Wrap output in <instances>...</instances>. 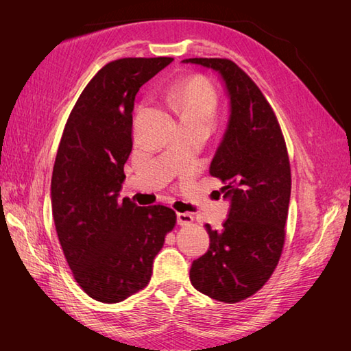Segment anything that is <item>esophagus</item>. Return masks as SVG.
I'll return each instance as SVG.
<instances>
[{"instance_id":"esophagus-1","label":"esophagus","mask_w":351,"mask_h":351,"mask_svg":"<svg viewBox=\"0 0 351 351\" xmlns=\"http://www.w3.org/2000/svg\"><path fill=\"white\" fill-rule=\"evenodd\" d=\"M193 221V215L190 213H176V223L181 226H187Z\"/></svg>"}]
</instances>
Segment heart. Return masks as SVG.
Here are the masks:
<instances>
[{
  "instance_id": "b5f03b06",
  "label": "heart",
  "mask_w": 351,
  "mask_h": 351,
  "mask_svg": "<svg viewBox=\"0 0 351 351\" xmlns=\"http://www.w3.org/2000/svg\"><path fill=\"white\" fill-rule=\"evenodd\" d=\"M171 99L181 110L182 117L205 119L213 122L217 95L206 80L190 78L182 81L171 92Z\"/></svg>"
}]
</instances>
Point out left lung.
<instances>
[{
    "label": "left lung",
    "instance_id": "left-lung-1",
    "mask_svg": "<svg viewBox=\"0 0 351 351\" xmlns=\"http://www.w3.org/2000/svg\"><path fill=\"white\" fill-rule=\"evenodd\" d=\"M217 73L229 119L210 173L225 182L229 214L210 234V249L193 261L191 285L214 300L237 303L263 288L279 263L291 196V169L270 104L258 86L226 58H187Z\"/></svg>",
    "mask_w": 351,
    "mask_h": 351
}]
</instances>
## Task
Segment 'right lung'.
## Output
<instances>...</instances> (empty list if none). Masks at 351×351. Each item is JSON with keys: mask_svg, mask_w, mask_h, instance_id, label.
I'll return each mask as SVG.
<instances>
[{"mask_svg": "<svg viewBox=\"0 0 351 351\" xmlns=\"http://www.w3.org/2000/svg\"><path fill=\"white\" fill-rule=\"evenodd\" d=\"M173 58H121L96 73L71 111L51 180L52 217L73 278L84 293L117 303L151 280L164 237L176 223L164 205L119 200L132 149L140 87Z\"/></svg>", "mask_w": 351, "mask_h": 351, "instance_id": "add662e5", "label": "right lung"}]
</instances>
